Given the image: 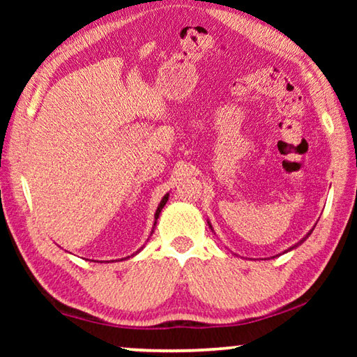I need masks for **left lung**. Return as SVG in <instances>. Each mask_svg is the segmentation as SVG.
I'll use <instances>...</instances> for the list:
<instances>
[{"label":"left lung","mask_w":357,"mask_h":357,"mask_svg":"<svg viewBox=\"0 0 357 357\" xmlns=\"http://www.w3.org/2000/svg\"><path fill=\"white\" fill-rule=\"evenodd\" d=\"M312 231H313V229H312ZM312 231H310V233H309V234H307V236H305V238H304V239H302V241H299V243H298V244H296V245H293V247H291V249H294V247H298V245H299V244H302V243H304V241H305V239H307V238H309V236H310V234H312ZM291 249H288V250H291Z\"/></svg>","instance_id":"obj_1"}]
</instances>
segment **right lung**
Returning <instances> with one entry per match:
<instances>
[{
  "instance_id": "obj_1",
  "label": "right lung",
  "mask_w": 357,
  "mask_h": 357,
  "mask_svg": "<svg viewBox=\"0 0 357 357\" xmlns=\"http://www.w3.org/2000/svg\"><path fill=\"white\" fill-rule=\"evenodd\" d=\"M167 200H168V193H167V195L164 197V198H162V202H160V204H159V208H157V211H155V222H157V219H159V214H160V211H162V208H164L165 206V203H167ZM155 222H154V225H155Z\"/></svg>"
}]
</instances>
